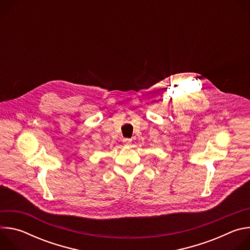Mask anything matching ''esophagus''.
<instances>
[{"mask_svg": "<svg viewBox=\"0 0 250 250\" xmlns=\"http://www.w3.org/2000/svg\"><path fill=\"white\" fill-rule=\"evenodd\" d=\"M124 145L125 146H129L131 145V140L130 139H124Z\"/></svg>", "mask_w": 250, "mask_h": 250, "instance_id": "obj_1", "label": "esophagus"}]
</instances>
